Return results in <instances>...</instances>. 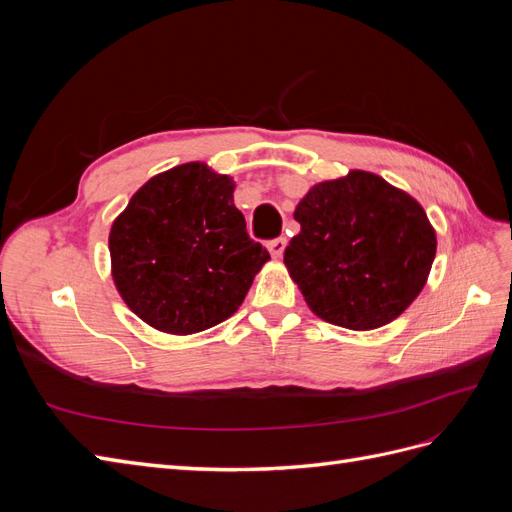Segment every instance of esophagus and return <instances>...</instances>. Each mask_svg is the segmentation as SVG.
Segmentation results:
<instances>
[{
	"mask_svg": "<svg viewBox=\"0 0 512 512\" xmlns=\"http://www.w3.org/2000/svg\"><path fill=\"white\" fill-rule=\"evenodd\" d=\"M267 247H269V252H271V256H273V258H280V256L284 254V247H286V237H277V239L269 241V243H267Z\"/></svg>",
	"mask_w": 512,
	"mask_h": 512,
	"instance_id": "1",
	"label": "esophagus"
}]
</instances>
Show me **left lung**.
<instances>
[{
    "label": "left lung",
    "instance_id": "left-lung-1",
    "mask_svg": "<svg viewBox=\"0 0 512 512\" xmlns=\"http://www.w3.org/2000/svg\"><path fill=\"white\" fill-rule=\"evenodd\" d=\"M301 232L284 265L316 316L352 331L395 320L423 290L436 232L412 196L352 170L314 185L297 205Z\"/></svg>",
    "mask_w": 512,
    "mask_h": 512
}]
</instances>
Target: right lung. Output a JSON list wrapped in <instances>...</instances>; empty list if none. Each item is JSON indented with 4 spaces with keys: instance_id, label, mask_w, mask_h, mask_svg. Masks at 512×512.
I'll return each mask as SVG.
<instances>
[{
    "instance_id": "1",
    "label": "right lung",
    "mask_w": 512,
    "mask_h": 512,
    "mask_svg": "<svg viewBox=\"0 0 512 512\" xmlns=\"http://www.w3.org/2000/svg\"><path fill=\"white\" fill-rule=\"evenodd\" d=\"M235 183L190 162L149 179L113 222V280L153 329L190 335L232 316L271 258L232 203Z\"/></svg>"
}]
</instances>
